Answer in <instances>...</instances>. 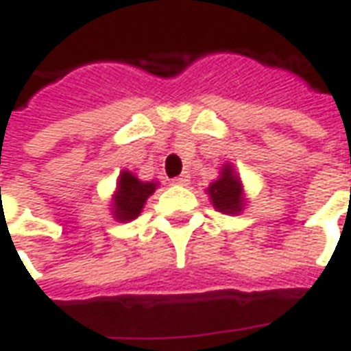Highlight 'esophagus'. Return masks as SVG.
Listing matches in <instances>:
<instances>
[{"mask_svg": "<svg viewBox=\"0 0 351 351\" xmlns=\"http://www.w3.org/2000/svg\"><path fill=\"white\" fill-rule=\"evenodd\" d=\"M187 183H189L187 176H178V178L171 180V185H187Z\"/></svg>", "mask_w": 351, "mask_h": 351, "instance_id": "34e87169", "label": "esophagus"}]
</instances>
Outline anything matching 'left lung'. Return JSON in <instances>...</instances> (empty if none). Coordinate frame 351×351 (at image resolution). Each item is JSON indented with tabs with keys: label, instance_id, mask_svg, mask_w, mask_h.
Returning <instances> with one entry per match:
<instances>
[{
	"label": "left lung",
	"instance_id": "1",
	"mask_svg": "<svg viewBox=\"0 0 351 351\" xmlns=\"http://www.w3.org/2000/svg\"><path fill=\"white\" fill-rule=\"evenodd\" d=\"M208 193L212 197V204L219 212H223V214H237V212H241V206H243L241 183H239V178L233 176V170L229 166L223 168L221 178L208 187Z\"/></svg>",
	"mask_w": 351,
	"mask_h": 351
}]
</instances>
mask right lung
Masks as SVG:
<instances>
[{
	"mask_svg": "<svg viewBox=\"0 0 351 351\" xmlns=\"http://www.w3.org/2000/svg\"><path fill=\"white\" fill-rule=\"evenodd\" d=\"M156 189V183H143L130 171H122L118 180V193L114 197V216L120 221L134 219L141 214L145 200Z\"/></svg>",
	"mask_w": 351,
	"mask_h": 351,
	"instance_id": "add662e5",
	"label": "right lung"
}]
</instances>
